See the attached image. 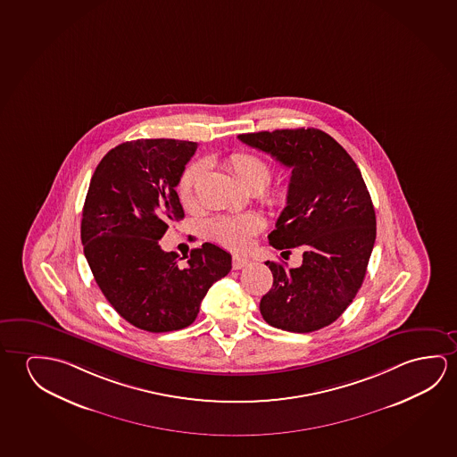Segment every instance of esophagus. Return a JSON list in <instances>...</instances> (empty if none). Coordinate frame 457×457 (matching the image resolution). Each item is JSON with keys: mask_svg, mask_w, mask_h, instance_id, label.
<instances>
[{"mask_svg": "<svg viewBox=\"0 0 457 457\" xmlns=\"http://www.w3.org/2000/svg\"><path fill=\"white\" fill-rule=\"evenodd\" d=\"M250 264V258L246 256H240V254H234L232 256V269H242V267L248 266Z\"/></svg>", "mask_w": 457, "mask_h": 457, "instance_id": "esophagus-1", "label": "esophagus"}]
</instances>
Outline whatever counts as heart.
Returning a JSON list of instances; mask_svg holds the SVG:
<instances>
[{
	"label": "heart",
	"mask_w": 457,
	"mask_h": 457,
	"mask_svg": "<svg viewBox=\"0 0 457 457\" xmlns=\"http://www.w3.org/2000/svg\"><path fill=\"white\" fill-rule=\"evenodd\" d=\"M228 166L245 188L250 191H261V199L269 209H280L281 205H285L288 201V190L285 187H267V183L272 179L274 169L266 158L250 152H237L228 158ZM205 169L207 164L204 162H193L185 169L179 182V193L183 203H193L195 188L205 174ZM260 229L261 220L254 215L215 218L207 225V232L212 239L232 250L246 248Z\"/></svg>",
	"instance_id": "1"
}]
</instances>
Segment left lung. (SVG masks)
Wrapping results in <instances>:
<instances>
[{"instance_id":"obj_1","label":"left lung","mask_w":457,"mask_h":457,"mask_svg":"<svg viewBox=\"0 0 457 457\" xmlns=\"http://www.w3.org/2000/svg\"><path fill=\"white\" fill-rule=\"evenodd\" d=\"M239 139L291 169L287 207L269 242L277 250H303V264L295 269L267 261L274 285L261 299V315L289 332L326 328L358 295L377 237L358 164L315 128L239 134Z\"/></svg>"}]
</instances>
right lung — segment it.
<instances>
[{"mask_svg": "<svg viewBox=\"0 0 457 457\" xmlns=\"http://www.w3.org/2000/svg\"><path fill=\"white\" fill-rule=\"evenodd\" d=\"M196 142L137 139L107 152L85 197L80 239L105 299L139 329L169 332L196 320L204 295L231 270V254L205 242L187 266L160 239L185 217L176 187Z\"/></svg>", "mask_w": 457, "mask_h": 457, "instance_id": "add662e5", "label": "right lung"}]
</instances>
